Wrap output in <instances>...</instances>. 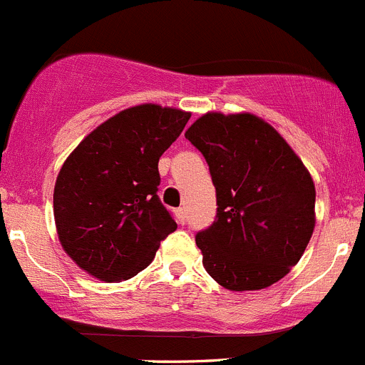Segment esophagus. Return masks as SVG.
<instances>
[{"label":"esophagus","instance_id":"obj_1","mask_svg":"<svg viewBox=\"0 0 365 365\" xmlns=\"http://www.w3.org/2000/svg\"><path fill=\"white\" fill-rule=\"evenodd\" d=\"M175 215H176V221H178L180 225H183V222H185V219H187V212H185V208H183V207L176 208V210H175Z\"/></svg>","mask_w":365,"mask_h":365}]
</instances>
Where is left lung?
I'll use <instances>...</instances> for the list:
<instances>
[{
    "instance_id": "left-lung-1",
    "label": "left lung",
    "mask_w": 365,
    "mask_h": 365,
    "mask_svg": "<svg viewBox=\"0 0 365 365\" xmlns=\"http://www.w3.org/2000/svg\"><path fill=\"white\" fill-rule=\"evenodd\" d=\"M185 139L201 151L217 197L196 235L207 272L230 291H258L296 265L316 226V187L284 137L253 114L208 112Z\"/></svg>"
}]
</instances>
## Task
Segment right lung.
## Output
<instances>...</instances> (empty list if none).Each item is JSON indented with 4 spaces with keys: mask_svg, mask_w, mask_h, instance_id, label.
Listing matches in <instances>:
<instances>
[{
    "mask_svg": "<svg viewBox=\"0 0 365 365\" xmlns=\"http://www.w3.org/2000/svg\"><path fill=\"white\" fill-rule=\"evenodd\" d=\"M189 112L146 103L98 126L56 176L53 214L63 251L103 282L146 269L176 230L158 197V160L180 137Z\"/></svg>",
    "mask_w": 365,
    "mask_h": 365,
    "instance_id": "obj_1",
    "label": "right lung"
}]
</instances>
